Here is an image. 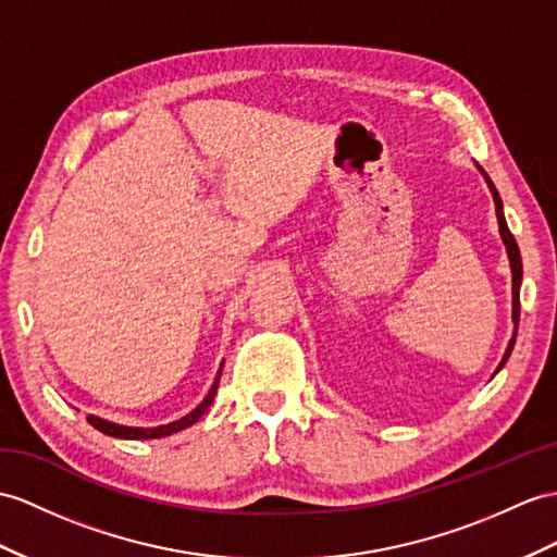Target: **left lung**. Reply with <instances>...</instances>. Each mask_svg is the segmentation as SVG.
Masks as SVG:
<instances>
[{"mask_svg": "<svg viewBox=\"0 0 557 557\" xmlns=\"http://www.w3.org/2000/svg\"><path fill=\"white\" fill-rule=\"evenodd\" d=\"M478 168H480V165H478ZM480 172L484 174V180H486V184H490V191H492V196H494L496 216H498V232H500V238H504V246H506L508 260H510V274H512V323H515V331H512V337H510V343H508L506 355H504V359H500L498 369H496V373H498L500 369H504V363L508 361L510 351H512V345H515V335H518V323H520V283H522V260H520V248H518V243H515V236L510 234V228H508V224H506V216H504V202H500V196H498V191H496V186H494V182L490 180V176H486V172H484L482 168H480Z\"/></svg>", "mask_w": 557, "mask_h": 557, "instance_id": "obj_1", "label": "left lung"}]
</instances>
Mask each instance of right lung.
Here are the masks:
<instances>
[{
	"label": "right lung",
	"mask_w": 557,
	"mask_h": 557,
	"mask_svg": "<svg viewBox=\"0 0 557 557\" xmlns=\"http://www.w3.org/2000/svg\"><path fill=\"white\" fill-rule=\"evenodd\" d=\"M222 369H224V361H222V366H220V371H216V377H214V383H212V387H210V392H208V397L202 399L191 413H186L184 418L174 420V423L160 425V428H127V425L111 423V420H103V418H99V416H87V423H89L91 428H97L99 432H103V435L117 437V440H160V437H168V435H172V432H180V430H184V428H188V425L198 423L200 416L210 409V404L214 401V395H216V385H220Z\"/></svg>",
	"instance_id": "obj_1"
}]
</instances>
